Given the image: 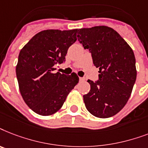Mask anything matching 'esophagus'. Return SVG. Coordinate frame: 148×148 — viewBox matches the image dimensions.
Returning <instances> with one entry per match:
<instances>
[{
  "mask_svg": "<svg viewBox=\"0 0 148 148\" xmlns=\"http://www.w3.org/2000/svg\"><path fill=\"white\" fill-rule=\"evenodd\" d=\"M79 81L80 82H84V81H85V79H84V78L79 77Z\"/></svg>",
  "mask_w": 148,
  "mask_h": 148,
  "instance_id": "esophagus-1",
  "label": "esophagus"
}]
</instances>
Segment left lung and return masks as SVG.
I'll return each mask as SVG.
<instances>
[{
  "label": "left lung",
  "mask_w": 148,
  "mask_h": 148,
  "mask_svg": "<svg viewBox=\"0 0 148 148\" xmlns=\"http://www.w3.org/2000/svg\"><path fill=\"white\" fill-rule=\"evenodd\" d=\"M77 37L99 68V79L87 81L91 88L83 95L85 106L97 118L114 116L125 107L135 82L134 52L114 29L106 26L82 28Z\"/></svg>",
  "instance_id": "left-lung-1"
}]
</instances>
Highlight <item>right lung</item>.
Returning a JSON list of instances; mask_svg holds the SVG:
<instances>
[{
  "instance_id": "obj_1",
  "label": "right lung",
  "mask_w": 148,
  "mask_h": 148,
  "mask_svg": "<svg viewBox=\"0 0 148 148\" xmlns=\"http://www.w3.org/2000/svg\"><path fill=\"white\" fill-rule=\"evenodd\" d=\"M77 31L42 30L19 53L16 66L19 89L25 103L36 114L48 116L58 112L79 82L75 73H53L54 66L65 62L69 47L77 40Z\"/></svg>"
}]
</instances>
